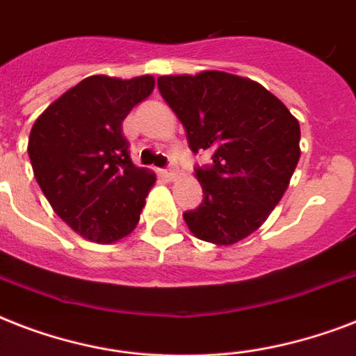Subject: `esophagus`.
Listing matches in <instances>:
<instances>
[{"mask_svg":"<svg viewBox=\"0 0 356 356\" xmlns=\"http://www.w3.org/2000/svg\"><path fill=\"white\" fill-rule=\"evenodd\" d=\"M162 175L172 181V179H175V175H177V170H175V166H170L166 168V170H162Z\"/></svg>","mask_w":356,"mask_h":356,"instance_id":"esophagus-1","label":"esophagus"}]
</instances>
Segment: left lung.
<instances>
[{"instance_id": "obj_1", "label": "left lung", "mask_w": 356, "mask_h": 356, "mask_svg": "<svg viewBox=\"0 0 356 356\" xmlns=\"http://www.w3.org/2000/svg\"><path fill=\"white\" fill-rule=\"evenodd\" d=\"M156 86L192 153H212L211 164L194 168L203 201L184 222L205 242H240L286 192L301 155L299 122L264 86L225 72L162 75Z\"/></svg>"}]
</instances>
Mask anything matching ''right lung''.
Instances as JSON below:
<instances>
[{
	"label": "right lung",
	"instance_id": "obj_1",
	"mask_svg": "<svg viewBox=\"0 0 356 356\" xmlns=\"http://www.w3.org/2000/svg\"><path fill=\"white\" fill-rule=\"evenodd\" d=\"M155 88L149 75L86 77L38 116L29 134L36 183L81 236L111 243L140 220L155 175L129 156L122 122Z\"/></svg>",
	"mask_w": 356,
	"mask_h": 356
}]
</instances>
